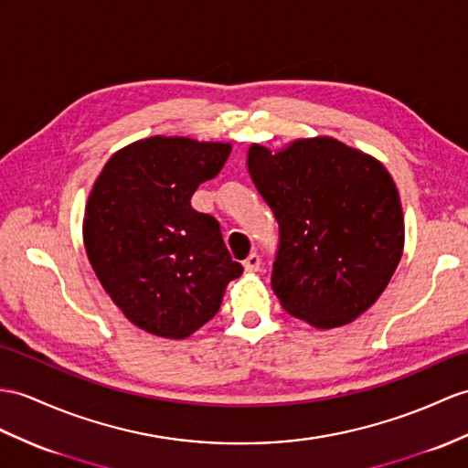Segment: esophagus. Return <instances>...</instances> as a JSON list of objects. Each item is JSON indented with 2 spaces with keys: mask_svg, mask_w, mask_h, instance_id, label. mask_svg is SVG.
I'll list each match as a JSON object with an SVG mask.
<instances>
[{
  "mask_svg": "<svg viewBox=\"0 0 468 468\" xmlns=\"http://www.w3.org/2000/svg\"><path fill=\"white\" fill-rule=\"evenodd\" d=\"M242 264H244V270H246V271H258L261 261H260V256H258V254H250V256L242 261Z\"/></svg>",
  "mask_w": 468,
  "mask_h": 468,
  "instance_id": "obj_1",
  "label": "esophagus"
}]
</instances>
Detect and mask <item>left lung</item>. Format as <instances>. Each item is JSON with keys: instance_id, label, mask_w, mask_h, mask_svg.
I'll return each mask as SVG.
<instances>
[{"instance_id": "1", "label": "left lung", "mask_w": 468, "mask_h": 468, "mask_svg": "<svg viewBox=\"0 0 468 468\" xmlns=\"http://www.w3.org/2000/svg\"><path fill=\"white\" fill-rule=\"evenodd\" d=\"M248 173L280 224L271 290L317 329L351 324L379 300L403 256L405 220L378 158L332 136L280 151L250 144Z\"/></svg>"}]
</instances>
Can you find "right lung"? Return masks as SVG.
<instances>
[{"label": "right lung", "mask_w": 468, "mask_h": 468, "mask_svg": "<svg viewBox=\"0 0 468 468\" xmlns=\"http://www.w3.org/2000/svg\"><path fill=\"white\" fill-rule=\"evenodd\" d=\"M230 153V143L148 136L112 154L89 192L87 258L124 317L148 334L192 335L242 273L220 224L190 207Z\"/></svg>", "instance_id": "1"}]
</instances>
